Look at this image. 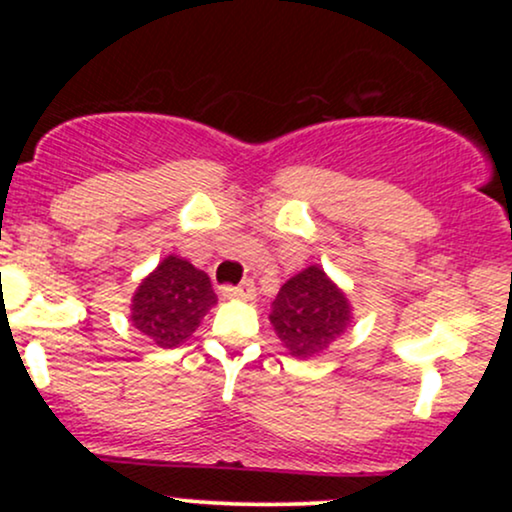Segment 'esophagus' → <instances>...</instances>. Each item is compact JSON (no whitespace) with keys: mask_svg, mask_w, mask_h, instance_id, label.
<instances>
[{"mask_svg":"<svg viewBox=\"0 0 512 512\" xmlns=\"http://www.w3.org/2000/svg\"><path fill=\"white\" fill-rule=\"evenodd\" d=\"M221 296L223 298H245V301H248V298H255V284L248 279V281H243L240 286H223Z\"/></svg>","mask_w":512,"mask_h":512,"instance_id":"1","label":"esophagus"}]
</instances>
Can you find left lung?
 I'll use <instances>...</instances> for the list:
<instances>
[{
  "label": "left lung",
  "instance_id": "1",
  "mask_svg": "<svg viewBox=\"0 0 512 512\" xmlns=\"http://www.w3.org/2000/svg\"><path fill=\"white\" fill-rule=\"evenodd\" d=\"M269 320L291 356L313 358L346 332L351 308L320 267H308L281 286Z\"/></svg>",
  "mask_w": 512,
  "mask_h": 512
}]
</instances>
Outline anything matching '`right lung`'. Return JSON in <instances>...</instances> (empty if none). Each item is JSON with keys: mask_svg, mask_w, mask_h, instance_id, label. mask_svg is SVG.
<instances>
[{"mask_svg": "<svg viewBox=\"0 0 512 512\" xmlns=\"http://www.w3.org/2000/svg\"><path fill=\"white\" fill-rule=\"evenodd\" d=\"M216 303L209 276L180 257H166L132 298V325L161 349L192 337Z\"/></svg>", "mask_w": 512, "mask_h": 512, "instance_id": "obj_1", "label": "right lung"}]
</instances>
